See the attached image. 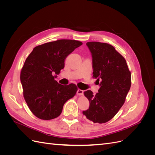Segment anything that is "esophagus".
<instances>
[{
	"mask_svg": "<svg viewBox=\"0 0 155 155\" xmlns=\"http://www.w3.org/2000/svg\"><path fill=\"white\" fill-rule=\"evenodd\" d=\"M83 94V91L81 90V89H78L77 91V95L78 96H82Z\"/></svg>",
	"mask_w": 155,
	"mask_h": 155,
	"instance_id": "obj_1",
	"label": "esophagus"
}]
</instances>
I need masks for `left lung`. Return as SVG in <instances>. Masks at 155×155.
<instances>
[{
	"label": "left lung",
	"mask_w": 155,
	"mask_h": 155,
	"mask_svg": "<svg viewBox=\"0 0 155 155\" xmlns=\"http://www.w3.org/2000/svg\"><path fill=\"white\" fill-rule=\"evenodd\" d=\"M87 45L92 56L93 77L101 82L96 95L89 90L84 92L90 106L83 114L94 123H106L125 103L131 85V74L126 60L114 46L93 41Z\"/></svg>",
	"instance_id": "1"
}]
</instances>
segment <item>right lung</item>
<instances>
[{
	"mask_svg": "<svg viewBox=\"0 0 155 155\" xmlns=\"http://www.w3.org/2000/svg\"><path fill=\"white\" fill-rule=\"evenodd\" d=\"M82 44L76 40L60 39L36 46L28 56L21 69V81L28 107L37 118H57L66 101L76 95L75 84L61 85L53 74H59L66 58Z\"/></svg>",
	"mask_w": 155,
	"mask_h": 155,
	"instance_id": "right-lung-1",
	"label": "right lung"
}]
</instances>
